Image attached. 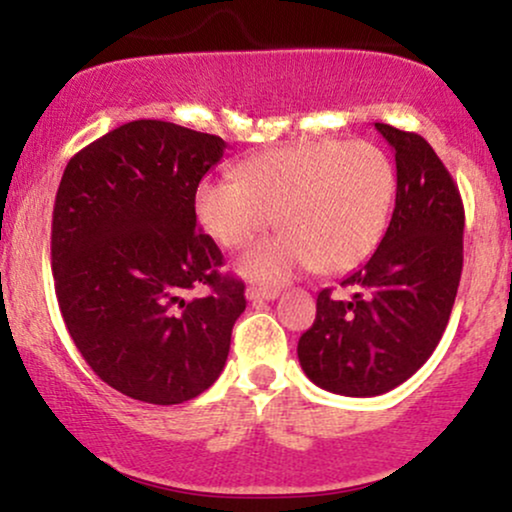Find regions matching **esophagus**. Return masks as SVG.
Returning <instances> with one entry per match:
<instances>
[{"label": "esophagus", "mask_w": 512, "mask_h": 512, "mask_svg": "<svg viewBox=\"0 0 512 512\" xmlns=\"http://www.w3.org/2000/svg\"><path fill=\"white\" fill-rule=\"evenodd\" d=\"M245 296H248V301L252 303H262V301H274V298L279 296V291L262 289V286H250V289L245 291Z\"/></svg>", "instance_id": "esophagus-1"}]
</instances>
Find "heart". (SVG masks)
Returning a JSON list of instances; mask_svg holds the SVG:
<instances>
[{
	"label": "heart",
	"instance_id": "heart-1",
	"mask_svg": "<svg viewBox=\"0 0 512 512\" xmlns=\"http://www.w3.org/2000/svg\"><path fill=\"white\" fill-rule=\"evenodd\" d=\"M395 197V170L375 144L317 139L267 151L238 166V180L199 182V223L228 250L252 245L238 272L276 286L303 269L337 274L378 248Z\"/></svg>",
	"mask_w": 512,
	"mask_h": 512
}]
</instances>
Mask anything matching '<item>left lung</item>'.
Masks as SVG:
<instances>
[{"instance_id": "8db88e82", "label": "left lung", "mask_w": 512, "mask_h": 512, "mask_svg": "<svg viewBox=\"0 0 512 512\" xmlns=\"http://www.w3.org/2000/svg\"><path fill=\"white\" fill-rule=\"evenodd\" d=\"M395 151V211L378 250L342 286L317 296L298 339L303 373L322 390L375 397L416 373L448 327L462 274L464 207L448 168L424 137L375 122Z\"/></svg>"}]
</instances>
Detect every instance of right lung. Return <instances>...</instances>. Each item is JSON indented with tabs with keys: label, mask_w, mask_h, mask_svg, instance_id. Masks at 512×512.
<instances>
[{
	"label": "right lung",
	"mask_w": 512,
	"mask_h": 512,
	"mask_svg": "<svg viewBox=\"0 0 512 512\" xmlns=\"http://www.w3.org/2000/svg\"><path fill=\"white\" fill-rule=\"evenodd\" d=\"M226 142L134 120L81 149L52 211V276L64 325L93 373L122 395L180 404L216 383L245 310L219 245L197 228L199 180ZM199 285L212 291L185 302Z\"/></svg>",
	"instance_id": "obj_1"
}]
</instances>
